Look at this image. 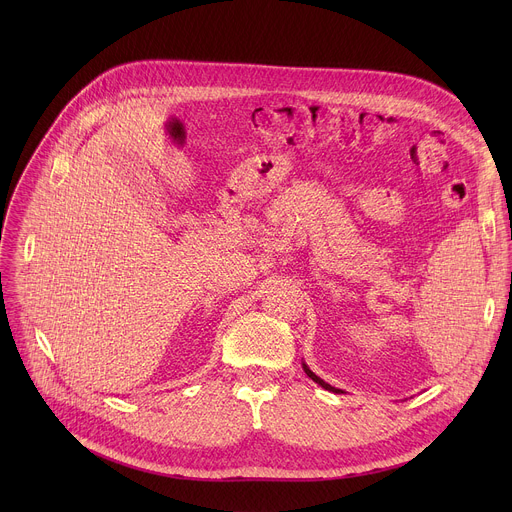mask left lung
Segmentation results:
<instances>
[{
	"instance_id": "obj_1",
	"label": "left lung",
	"mask_w": 512,
	"mask_h": 512,
	"mask_svg": "<svg viewBox=\"0 0 512 512\" xmlns=\"http://www.w3.org/2000/svg\"><path fill=\"white\" fill-rule=\"evenodd\" d=\"M304 371H306V375H308V377H310V379H312V381H316V383H318V385H320V387H324V389H326V391H332V393H342V391H340V389H336V387H332V385H328V383H326V381H322V379H320V377H316V375H314V373H312V371H310V369H308V367H306V364H304Z\"/></svg>"
}]
</instances>
